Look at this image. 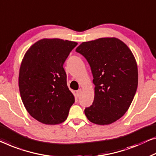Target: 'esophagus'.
I'll list each match as a JSON object with an SVG mask.
<instances>
[{"label": "esophagus", "instance_id": "34e87169", "mask_svg": "<svg viewBox=\"0 0 156 156\" xmlns=\"http://www.w3.org/2000/svg\"><path fill=\"white\" fill-rule=\"evenodd\" d=\"M81 92H82V90H81V89H79L78 90H77L76 91V95H77V97H80V95L81 94Z\"/></svg>", "mask_w": 156, "mask_h": 156}]
</instances>
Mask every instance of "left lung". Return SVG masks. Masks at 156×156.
<instances>
[{"label": "left lung", "instance_id": "1", "mask_svg": "<svg viewBox=\"0 0 156 156\" xmlns=\"http://www.w3.org/2000/svg\"><path fill=\"white\" fill-rule=\"evenodd\" d=\"M76 51L89 63L95 85L94 101L85 109L86 117L97 125L114 122L128 110L137 89L133 54L116 38L83 42Z\"/></svg>", "mask_w": 156, "mask_h": 156}]
</instances>
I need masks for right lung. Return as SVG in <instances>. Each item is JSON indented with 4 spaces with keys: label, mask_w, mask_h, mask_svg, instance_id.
<instances>
[{
    "label": "right lung",
    "mask_w": 156,
    "mask_h": 156,
    "mask_svg": "<svg viewBox=\"0 0 156 156\" xmlns=\"http://www.w3.org/2000/svg\"><path fill=\"white\" fill-rule=\"evenodd\" d=\"M77 43L42 39L28 50L19 74L23 104L35 119L46 125L63 122L75 99L66 84L63 65Z\"/></svg>",
    "instance_id": "1"
}]
</instances>
